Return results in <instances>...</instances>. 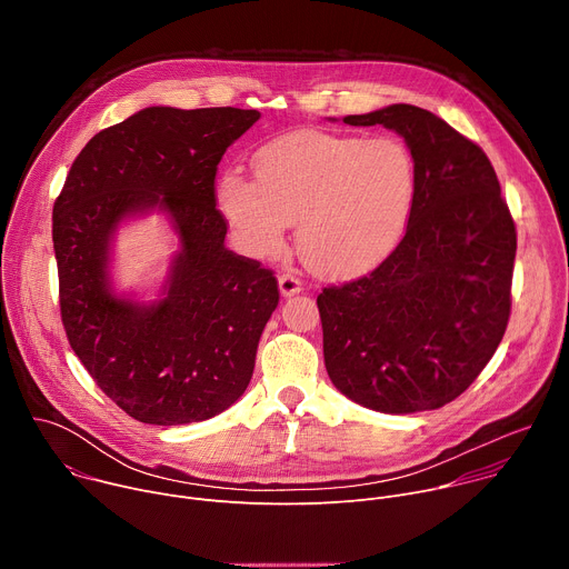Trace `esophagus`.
<instances>
[{
    "mask_svg": "<svg viewBox=\"0 0 569 569\" xmlns=\"http://www.w3.org/2000/svg\"><path fill=\"white\" fill-rule=\"evenodd\" d=\"M301 288H303V283H301V279H299L297 274L283 272V274L279 277V290H281L283 297H292V295L301 292Z\"/></svg>",
    "mask_w": 569,
    "mask_h": 569,
    "instance_id": "1",
    "label": "esophagus"
}]
</instances>
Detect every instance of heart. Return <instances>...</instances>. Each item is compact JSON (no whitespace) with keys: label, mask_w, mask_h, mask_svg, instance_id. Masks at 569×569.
<instances>
[{"label":"heart","mask_w":569,"mask_h":569,"mask_svg":"<svg viewBox=\"0 0 569 569\" xmlns=\"http://www.w3.org/2000/svg\"><path fill=\"white\" fill-rule=\"evenodd\" d=\"M254 182L222 176L218 204L242 250L277 257L297 222V248L319 274L349 279L385 261L408 227L417 169L396 139L297 130L263 143Z\"/></svg>","instance_id":"1"}]
</instances>
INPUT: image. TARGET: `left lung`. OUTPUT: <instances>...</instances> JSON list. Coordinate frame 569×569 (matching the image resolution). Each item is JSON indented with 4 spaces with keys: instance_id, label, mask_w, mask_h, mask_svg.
Masks as SVG:
<instances>
[{
    "instance_id": "8db88e82",
    "label": "left lung",
    "mask_w": 569,
    "mask_h": 569,
    "mask_svg": "<svg viewBox=\"0 0 569 569\" xmlns=\"http://www.w3.org/2000/svg\"><path fill=\"white\" fill-rule=\"evenodd\" d=\"M408 143V229L369 274L323 288L317 308L333 385L385 415L443 408L500 347L511 315L516 224L486 152L437 114L396 103L345 117Z\"/></svg>"
}]
</instances>
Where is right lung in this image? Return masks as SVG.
<instances>
[{
	"mask_svg": "<svg viewBox=\"0 0 569 569\" xmlns=\"http://www.w3.org/2000/svg\"><path fill=\"white\" fill-rule=\"evenodd\" d=\"M238 108H146L94 134L53 202V252L67 340L101 391L150 426L207 421L248 389L279 303L272 270L224 248L216 171L259 121ZM157 206L181 233L168 297L119 300L107 257L116 224Z\"/></svg>",
	"mask_w": 569,
	"mask_h": 569,
	"instance_id": "1",
	"label": "right lung"
}]
</instances>
